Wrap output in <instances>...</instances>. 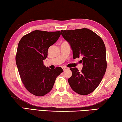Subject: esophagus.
Wrapping results in <instances>:
<instances>
[{"mask_svg":"<svg viewBox=\"0 0 122 122\" xmlns=\"http://www.w3.org/2000/svg\"><path fill=\"white\" fill-rule=\"evenodd\" d=\"M62 69H63V71H66L67 70H68V68H67V67H63Z\"/></svg>","mask_w":122,"mask_h":122,"instance_id":"obj_1","label":"esophagus"}]
</instances>
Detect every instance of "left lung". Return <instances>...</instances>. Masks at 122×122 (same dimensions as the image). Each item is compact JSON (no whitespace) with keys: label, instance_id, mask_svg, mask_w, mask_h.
<instances>
[{"label":"left lung","instance_id":"8db88e82","mask_svg":"<svg viewBox=\"0 0 122 122\" xmlns=\"http://www.w3.org/2000/svg\"><path fill=\"white\" fill-rule=\"evenodd\" d=\"M70 43L74 59L81 57L83 69L71 68L68 83L72 90L82 95L92 93L99 86L107 68L106 47L101 38L88 28L61 30Z\"/></svg>","mask_w":122,"mask_h":122}]
</instances>
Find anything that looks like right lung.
Instances as JSON below:
<instances>
[{
    "mask_svg": "<svg viewBox=\"0 0 122 122\" xmlns=\"http://www.w3.org/2000/svg\"><path fill=\"white\" fill-rule=\"evenodd\" d=\"M60 35V31L36 30L25 35L19 41L16 65L23 85L33 95L42 96L49 92L56 77L63 71L60 67L51 70L43 63L49 48Z\"/></svg>",
    "mask_w": 122,
    "mask_h": 122,
    "instance_id": "obj_1",
    "label": "right lung"
}]
</instances>
